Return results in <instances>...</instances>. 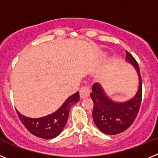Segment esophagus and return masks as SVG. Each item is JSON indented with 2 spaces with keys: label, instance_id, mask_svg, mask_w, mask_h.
<instances>
[{
  "label": "esophagus",
  "instance_id": "obj_1",
  "mask_svg": "<svg viewBox=\"0 0 158 158\" xmlns=\"http://www.w3.org/2000/svg\"><path fill=\"white\" fill-rule=\"evenodd\" d=\"M90 88H89L88 86L87 85H85V86H83V87H81L80 90H79V94H80V98H84L88 97L89 94H90Z\"/></svg>",
  "mask_w": 158,
  "mask_h": 158
}]
</instances>
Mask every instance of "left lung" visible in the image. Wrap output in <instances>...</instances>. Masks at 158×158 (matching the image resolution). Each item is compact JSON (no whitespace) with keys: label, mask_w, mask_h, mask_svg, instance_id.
Listing matches in <instances>:
<instances>
[{"label":"left lung","mask_w":158,"mask_h":158,"mask_svg":"<svg viewBox=\"0 0 158 158\" xmlns=\"http://www.w3.org/2000/svg\"><path fill=\"white\" fill-rule=\"evenodd\" d=\"M126 52L127 60L136 68L139 75V87L134 98L123 103L113 102L106 95L98 83L93 85L90 93L94 102L93 120L102 133L109 135L120 134L127 130L136 118L142 102V82L139 66L132 55L127 51Z\"/></svg>","instance_id":"left-lung-1"}]
</instances>
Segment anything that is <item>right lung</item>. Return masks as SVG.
Segmentation results:
<instances>
[{"label": "right lung", "mask_w": 158, "mask_h": 158, "mask_svg": "<svg viewBox=\"0 0 158 158\" xmlns=\"http://www.w3.org/2000/svg\"><path fill=\"white\" fill-rule=\"evenodd\" d=\"M79 100V93L76 92L66 100L55 113L40 118L25 117L16 110L18 117L25 128L31 134L44 139H52L62 132L69 115L70 109Z\"/></svg>", "instance_id": "add662e5"}]
</instances>
